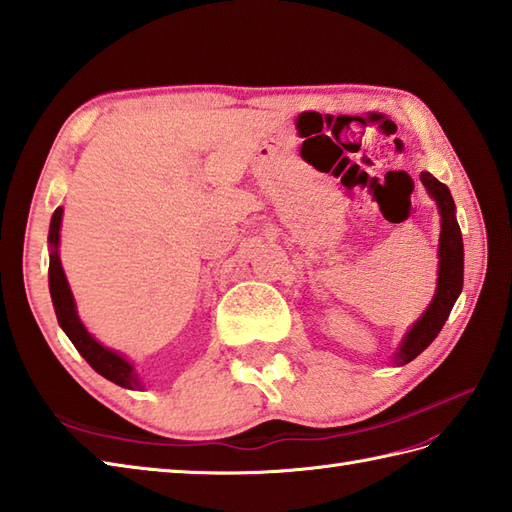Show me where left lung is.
I'll use <instances>...</instances> for the list:
<instances>
[{
	"label": "left lung",
	"instance_id": "8db88e82",
	"mask_svg": "<svg viewBox=\"0 0 512 512\" xmlns=\"http://www.w3.org/2000/svg\"><path fill=\"white\" fill-rule=\"evenodd\" d=\"M429 197L436 201L438 214H440V238H438V282L436 293L431 298L425 313L407 328L405 337L401 339L399 348L392 355L396 366H405L412 359H416L436 335L442 331L447 317L456 304L458 295L462 293V280H464V245H462V232L456 219V203H453L451 192L445 184L423 170L420 173Z\"/></svg>",
	"mask_w": 512,
	"mask_h": 512
}]
</instances>
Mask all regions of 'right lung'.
<instances>
[{
    "label": "right lung",
    "mask_w": 512,
    "mask_h": 512,
    "mask_svg": "<svg viewBox=\"0 0 512 512\" xmlns=\"http://www.w3.org/2000/svg\"><path fill=\"white\" fill-rule=\"evenodd\" d=\"M61 221H63V208H56L52 214L50 234H48V245H50L48 280H50V295H52L56 320H59V326L63 328L65 335L70 337V342L76 346V350L81 352L83 359L98 374H102V377L109 379L111 383L120 385V388L144 390V381L140 379V374L135 370L133 363L124 357L122 352L102 346L98 339L87 331L85 324L81 322V317H78L70 282L65 278L61 256H59Z\"/></svg>",
    "instance_id": "obj_1"
}]
</instances>
